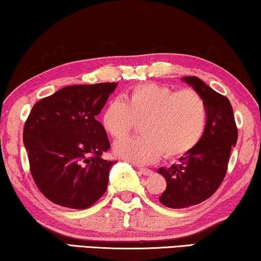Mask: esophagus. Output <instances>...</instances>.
<instances>
[{
  "instance_id": "34e87169",
  "label": "esophagus",
  "mask_w": 261,
  "mask_h": 261,
  "mask_svg": "<svg viewBox=\"0 0 261 261\" xmlns=\"http://www.w3.org/2000/svg\"><path fill=\"white\" fill-rule=\"evenodd\" d=\"M138 170L142 175H145V176H149L152 174V170H150V169H148V168H138Z\"/></svg>"
}]
</instances>
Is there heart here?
I'll list each match as a JSON object with an SVG mask.
<instances>
[{"mask_svg": "<svg viewBox=\"0 0 261 261\" xmlns=\"http://www.w3.org/2000/svg\"><path fill=\"white\" fill-rule=\"evenodd\" d=\"M142 122V137L116 143L115 153L136 164H149L162 153L177 159L193 151L202 141L208 125V109L195 90L145 83L132 87L125 100L113 99L101 115L104 130L113 139L130 134Z\"/></svg>", "mask_w": 261, "mask_h": 261, "instance_id": "heart-1", "label": "heart"}]
</instances>
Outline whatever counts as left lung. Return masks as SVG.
<instances>
[{
	"mask_svg": "<svg viewBox=\"0 0 261 261\" xmlns=\"http://www.w3.org/2000/svg\"><path fill=\"white\" fill-rule=\"evenodd\" d=\"M183 80L203 97L208 109V125L200 144L181 157L178 164L159 169L167 181L160 202L175 209L199 204L218 190L238 139L228 98L211 89L197 76H185Z\"/></svg>",
	"mask_w": 261,
	"mask_h": 261,
	"instance_id": "left-lung-1",
	"label": "left lung"
}]
</instances>
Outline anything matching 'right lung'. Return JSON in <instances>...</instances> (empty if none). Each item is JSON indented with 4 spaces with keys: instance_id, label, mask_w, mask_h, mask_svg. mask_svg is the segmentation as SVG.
Returning <instances> with one entry per match:
<instances>
[{
    "instance_id": "1",
    "label": "right lung",
    "mask_w": 261,
    "mask_h": 261,
    "mask_svg": "<svg viewBox=\"0 0 261 261\" xmlns=\"http://www.w3.org/2000/svg\"><path fill=\"white\" fill-rule=\"evenodd\" d=\"M116 86H66L33 106L23 143L33 179L53 203L86 209L108 189L110 169L117 161L101 157L111 145L95 116Z\"/></svg>"
}]
</instances>
